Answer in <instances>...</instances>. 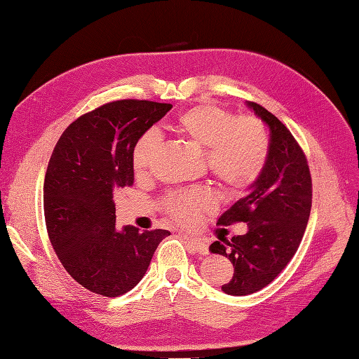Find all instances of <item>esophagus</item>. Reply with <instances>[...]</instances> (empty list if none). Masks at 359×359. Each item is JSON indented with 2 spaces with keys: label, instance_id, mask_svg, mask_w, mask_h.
Returning <instances> with one entry per match:
<instances>
[{
  "label": "esophagus",
  "instance_id": "34e87169",
  "mask_svg": "<svg viewBox=\"0 0 359 359\" xmlns=\"http://www.w3.org/2000/svg\"><path fill=\"white\" fill-rule=\"evenodd\" d=\"M181 236L184 238V240H186V243L189 244V247H190L193 253H198V255H202V256L208 255V245H206L205 241L198 240V238H193L187 233H181Z\"/></svg>",
  "mask_w": 359,
  "mask_h": 359
}]
</instances>
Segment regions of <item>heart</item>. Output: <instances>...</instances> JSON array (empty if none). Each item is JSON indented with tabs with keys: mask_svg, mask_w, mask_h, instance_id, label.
Here are the masks:
<instances>
[{
	"mask_svg": "<svg viewBox=\"0 0 359 359\" xmlns=\"http://www.w3.org/2000/svg\"><path fill=\"white\" fill-rule=\"evenodd\" d=\"M173 130L198 149L205 151L206 166L217 181L231 190H243L262 173L269 151L266 128L255 116H236L212 104H199L182 112ZM158 147V136L147 132L137 139L132 154L136 175H145ZM173 219L190 224L214 208V199L203 189L173 194L166 201Z\"/></svg>",
	"mask_w": 359,
	"mask_h": 359,
	"instance_id": "obj_1",
	"label": "heart"
}]
</instances>
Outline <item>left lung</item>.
I'll use <instances>...</instances> for the list:
<instances>
[{
	"mask_svg": "<svg viewBox=\"0 0 359 359\" xmlns=\"http://www.w3.org/2000/svg\"><path fill=\"white\" fill-rule=\"evenodd\" d=\"M247 106L269 128L268 158L245 196L217 222L222 226L244 222L247 232L210 245L211 253L233 265L231 281L222 286L233 297L264 289L286 268L301 244L311 210L310 169L295 137L265 107L253 102Z\"/></svg>",
	"mask_w": 359,
	"mask_h": 359,
	"instance_id": "left-lung-1",
	"label": "left lung"
}]
</instances>
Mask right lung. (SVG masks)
Wrapping results in <instances>:
<instances>
[{"mask_svg": "<svg viewBox=\"0 0 359 359\" xmlns=\"http://www.w3.org/2000/svg\"><path fill=\"white\" fill-rule=\"evenodd\" d=\"M170 109L148 100L106 103L73 121L53 148L43 187L49 240L67 273L99 295L132 290L170 235L135 226L118 231L114 202L133 186L137 139Z\"/></svg>", "mask_w": 359, "mask_h": 359, "instance_id": "add662e5", "label": "right lung"}]
</instances>
